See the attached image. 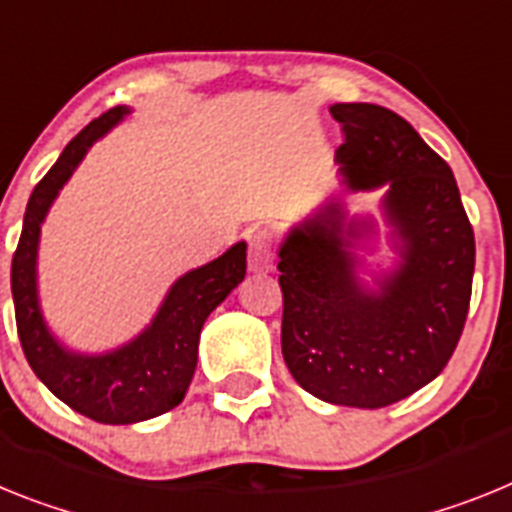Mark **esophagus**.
<instances>
[{"label": "esophagus", "mask_w": 512, "mask_h": 512, "mask_svg": "<svg viewBox=\"0 0 512 512\" xmlns=\"http://www.w3.org/2000/svg\"><path fill=\"white\" fill-rule=\"evenodd\" d=\"M275 257V234L270 229H255L250 234V268L270 270Z\"/></svg>", "instance_id": "esophagus-1"}]
</instances>
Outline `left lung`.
I'll list each match as a JSON object with an SVG mask.
<instances>
[{
	"mask_svg": "<svg viewBox=\"0 0 512 512\" xmlns=\"http://www.w3.org/2000/svg\"><path fill=\"white\" fill-rule=\"evenodd\" d=\"M337 162L350 190L389 185L386 216L402 268L363 291L340 203H324L281 247L283 358L309 394L379 410L430 384L451 361L469 314L474 229L453 172L394 110L337 102Z\"/></svg>",
	"mask_w": 512,
	"mask_h": 512,
	"instance_id": "obj_1",
	"label": "left lung"
}]
</instances>
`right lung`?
Returning a JSON list of instances; mask_svg holds the SVG:
<instances>
[{
    "label": "right lung",
    "mask_w": 512,
    "mask_h": 512,
    "mask_svg": "<svg viewBox=\"0 0 512 512\" xmlns=\"http://www.w3.org/2000/svg\"><path fill=\"white\" fill-rule=\"evenodd\" d=\"M110 108L66 144L28 201L22 234L12 255V299L22 353L35 376L79 415L105 425H128L164 415L185 399L198 363V340L206 317L242 283L247 247L234 244L219 260L190 270L172 286L149 330L108 355L66 353L43 324L35 296V255L41 221L56 193L92 144L126 115Z\"/></svg>",
    "instance_id": "add662e5"
}]
</instances>
